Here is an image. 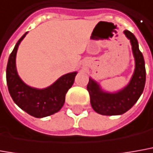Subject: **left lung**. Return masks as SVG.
I'll return each mask as SVG.
<instances>
[{"label": "left lung", "mask_w": 153, "mask_h": 153, "mask_svg": "<svg viewBox=\"0 0 153 153\" xmlns=\"http://www.w3.org/2000/svg\"><path fill=\"white\" fill-rule=\"evenodd\" d=\"M123 33L130 40L135 60V69L130 82L116 92L104 90L98 82L91 77L87 85L91 106L94 111L103 116H118L129 111L140 98L146 83L145 62L143 55L139 50L137 39L128 30H125Z\"/></svg>", "instance_id": "obj_1"}]
</instances>
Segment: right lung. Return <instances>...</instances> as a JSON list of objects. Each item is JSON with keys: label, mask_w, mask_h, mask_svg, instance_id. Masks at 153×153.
Listing matches in <instances>:
<instances>
[{"label": "right lung", "mask_w": 153, "mask_h": 153, "mask_svg": "<svg viewBox=\"0 0 153 153\" xmlns=\"http://www.w3.org/2000/svg\"><path fill=\"white\" fill-rule=\"evenodd\" d=\"M27 33L20 38L8 59L7 83L13 101L27 114L36 118H42L59 111L65 102V94L72 87L76 71L68 73L59 78L53 84L43 89L27 85L20 78L16 70V58L21 42Z\"/></svg>", "instance_id": "obj_1"}]
</instances>
